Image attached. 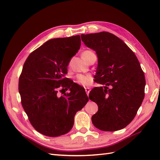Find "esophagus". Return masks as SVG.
Returning <instances> with one entry per match:
<instances>
[{
	"label": "esophagus",
	"instance_id": "esophagus-1",
	"mask_svg": "<svg viewBox=\"0 0 160 160\" xmlns=\"http://www.w3.org/2000/svg\"><path fill=\"white\" fill-rule=\"evenodd\" d=\"M85 92H86V93H87V95H88V96H89V92H90V89L89 88H85Z\"/></svg>",
	"mask_w": 160,
	"mask_h": 160
}]
</instances>
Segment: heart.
<instances>
[{"label": "heart", "instance_id": "1", "mask_svg": "<svg viewBox=\"0 0 160 160\" xmlns=\"http://www.w3.org/2000/svg\"><path fill=\"white\" fill-rule=\"evenodd\" d=\"M89 51H85L83 52ZM76 83L83 86H88L91 83V77L89 75H79L76 77Z\"/></svg>", "mask_w": 160, "mask_h": 160}]
</instances>
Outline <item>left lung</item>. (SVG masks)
I'll return each mask as SVG.
<instances>
[{
    "label": "left lung",
    "mask_w": 160,
    "mask_h": 160,
    "mask_svg": "<svg viewBox=\"0 0 160 160\" xmlns=\"http://www.w3.org/2000/svg\"><path fill=\"white\" fill-rule=\"evenodd\" d=\"M81 40L98 57L95 80L104 87L95 88L89 99L98 105L92 116L94 126L114 132L134 119L145 95L144 72L137 57L119 38L108 32L81 35Z\"/></svg>",
    "instance_id": "left-lung-1"
}]
</instances>
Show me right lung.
Masks as SVG:
<instances>
[{"mask_svg": "<svg viewBox=\"0 0 160 160\" xmlns=\"http://www.w3.org/2000/svg\"><path fill=\"white\" fill-rule=\"evenodd\" d=\"M80 46L79 35L52 38L32 51L24 63L18 81L22 106L32 127L46 136L68 133L76 113L89 101L83 88L76 89L64 77ZM61 86L70 93L58 96Z\"/></svg>", "mask_w": 160, "mask_h": 160, "instance_id": "add662e5", "label": "right lung"}]
</instances>
